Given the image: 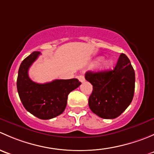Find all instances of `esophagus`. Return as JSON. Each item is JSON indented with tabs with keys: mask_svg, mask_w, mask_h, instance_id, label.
Instances as JSON below:
<instances>
[{
	"mask_svg": "<svg viewBox=\"0 0 154 154\" xmlns=\"http://www.w3.org/2000/svg\"><path fill=\"white\" fill-rule=\"evenodd\" d=\"M77 78H78L79 81L81 82V83H83V82L85 81V77H84V76H83V75L78 76V77H77Z\"/></svg>",
	"mask_w": 154,
	"mask_h": 154,
	"instance_id": "esophagus-1",
	"label": "esophagus"
}]
</instances>
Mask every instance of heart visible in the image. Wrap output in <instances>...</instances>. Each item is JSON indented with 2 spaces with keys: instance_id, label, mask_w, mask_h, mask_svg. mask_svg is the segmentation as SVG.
I'll list each match as a JSON object with an SVG mask.
<instances>
[{
  "instance_id": "b5f03b06",
  "label": "heart",
  "mask_w": 154,
  "mask_h": 154,
  "mask_svg": "<svg viewBox=\"0 0 154 154\" xmlns=\"http://www.w3.org/2000/svg\"><path fill=\"white\" fill-rule=\"evenodd\" d=\"M100 60V58L97 59L94 63H97ZM112 65V60L111 59H107V60H105L104 61L102 62L101 64L99 66V68H100V70H107L111 67Z\"/></svg>"
}]
</instances>
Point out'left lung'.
Segmentation results:
<instances>
[{"label": "left lung", "instance_id": "1", "mask_svg": "<svg viewBox=\"0 0 154 154\" xmlns=\"http://www.w3.org/2000/svg\"><path fill=\"white\" fill-rule=\"evenodd\" d=\"M85 78L93 86L88 98L90 109L102 119L119 117L133 100L135 71L125 54H121L112 70L87 71Z\"/></svg>", "mask_w": 154, "mask_h": 154}]
</instances>
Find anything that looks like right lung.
<instances>
[{"instance_id": "right-lung-1", "label": "right lung", "mask_w": 154, "mask_h": 154, "mask_svg": "<svg viewBox=\"0 0 154 154\" xmlns=\"http://www.w3.org/2000/svg\"><path fill=\"white\" fill-rule=\"evenodd\" d=\"M40 53L34 51L21 63L17 78V89L24 108L43 120L60 116L67 105L68 95L81 84L77 79L54 80L50 83H35L29 77L28 70Z\"/></svg>"}]
</instances>
